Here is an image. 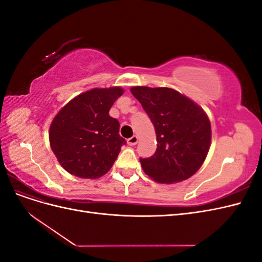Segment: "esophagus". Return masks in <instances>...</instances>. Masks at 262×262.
Segmentation results:
<instances>
[{
  "mask_svg": "<svg viewBox=\"0 0 262 262\" xmlns=\"http://www.w3.org/2000/svg\"><path fill=\"white\" fill-rule=\"evenodd\" d=\"M138 141H139V138L137 136H133L130 139H128V144L129 145H136L138 143Z\"/></svg>",
  "mask_w": 262,
  "mask_h": 262,
  "instance_id": "1",
  "label": "esophagus"
}]
</instances>
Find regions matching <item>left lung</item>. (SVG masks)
Segmentation results:
<instances>
[{
    "instance_id": "obj_1",
    "label": "left lung",
    "mask_w": 262,
    "mask_h": 262,
    "mask_svg": "<svg viewBox=\"0 0 262 262\" xmlns=\"http://www.w3.org/2000/svg\"><path fill=\"white\" fill-rule=\"evenodd\" d=\"M154 124L157 148L140 158L146 175L160 184H176L199 170L211 145V122L204 110L169 87L130 89Z\"/></svg>"
}]
</instances>
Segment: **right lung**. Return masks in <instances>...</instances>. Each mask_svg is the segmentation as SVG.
Wrapping results in <instances>:
<instances>
[{"instance_id":"1","label":"right lung","mask_w":262,"mask_h":262,"mask_svg":"<svg viewBox=\"0 0 262 262\" xmlns=\"http://www.w3.org/2000/svg\"><path fill=\"white\" fill-rule=\"evenodd\" d=\"M123 93L119 86L90 90L71 99L53 118L50 146L71 175L97 179L113 167L125 141L109 110Z\"/></svg>"}]
</instances>
